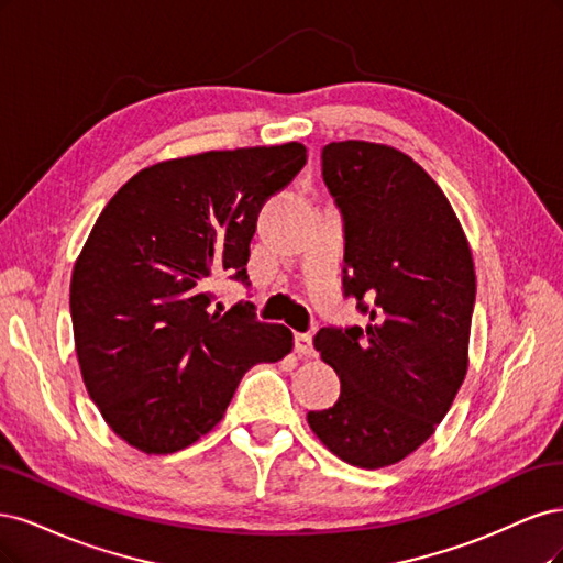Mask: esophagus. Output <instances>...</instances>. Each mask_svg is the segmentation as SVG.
<instances>
[{
    "mask_svg": "<svg viewBox=\"0 0 563 563\" xmlns=\"http://www.w3.org/2000/svg\"><path fill=\"white\" fill-rule=\"evenodd\" d=\"M295 351L303 357H313L316 349H313V339L311 334H295Z\"/></svg>",
    "mask_w": 563,
    "mask_h": 563,
    "instance_id": "esophagus-1",
    "label": "esophagus"
}]
</instances>
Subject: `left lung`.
<instances>
[{"label":"left lung","instance_id":"1","mask_svg":"<svg viewBox=\"0 0 563 563\" xmlns=\"http://www.w3.org/2000/svg\"><path fill=\"white\" fill-rule=\"evenodd\" d=\"M322 179L346 231L343 292L369 322L316 334L341 395L306 419L341 461L386 467L430 438L463 384L473 252L444 191L400 150L330 142Z\"/></svg>","mask_w":563,"mask_h":563}]
</instances>
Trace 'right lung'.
Returning <instances> with one entry per match:
<instances>
[{
	"label": "right lung",
	"instance_id": "add662e5",
	"mask_svg": "<svg viewBox=\"0 0 563 563\" xmlns=\"http://www.w3.org/2000/svg\"><path fill=\"white\" fill-rule=\"evenodd\" d=\"M299 142L154 163L100 212L71 271L69 311L86 390L123 442L173 453L210 432L243 374L292 351L255 306L224 311L210 283H247L271 196L303 168Z\"/></svg>",
	"mask_w": 563,
	"mask_h": 563
}]
</instances>
